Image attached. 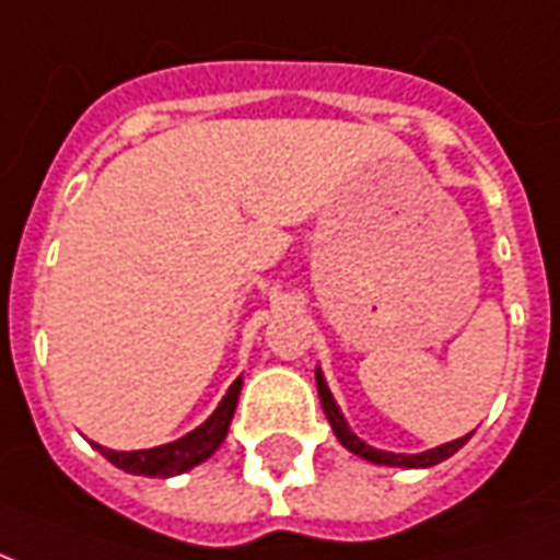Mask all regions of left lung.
<instances>
[{"mask_svg":"<svg viewBox=\"0 0 560 560\" xmlns=\"http://www.w3.org/2000/svg\"><path fill=\"white\" fill-rule=\"evenodd\" d=\"M315 381H317V396H320V405H324V413H327L329 425H332V432H336V438L341 441V446H348L353 456L365 458V462H375V465H389V468H432V465H438V462H444V458H450L453 453H458L462 446L468 444L470 434H465V438H456V441H450V444H441L434 446V450H425V453H387V450H375V446H369L365 441H360L357 434L351 432V425L345 422V417H341L339 405H336V399H332V393H329L327 381H324V375H320V369L315 372Z\"/></svg>","mask_w":560,"mask_h":560,"instance_id":"1","label":"left lung"}]
</instances>
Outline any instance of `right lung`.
<instances>
[{
    "label": "right lung",
    "mask_w": 560,
    "mask_h": 560,
    "mask_svg": "<svg viewBox=\"0 0 560 560\" xmlns=\"http://www.w3.org/2000/svg\"><path fill=\"white\" fill-rule=\"evenodd\" d=\"M243 389V377H236L228 389V396L221 399V405L212 411L207 422H200L195 432L183 434L179 441L171 444L152 446V450H131V453H116L107 446H98L107 462H114L116 468L128 470V474H143V477H173V474H185L188 468H195L200 462H207L221 441L228 438L231 429L233 411H236V399Z\"/></svg>",
    "instance_id": "right-lung-1"
}]
</instances>
